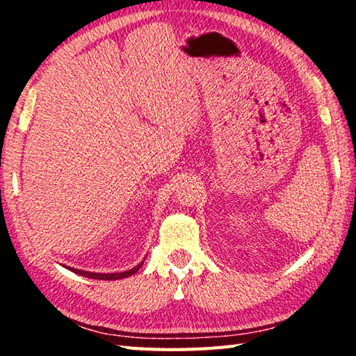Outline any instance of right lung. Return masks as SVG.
I'll list each match as a JSON object with an SVG mask.
<instances>
[{
	"label": "right lung",
	"instance_id": "obj_1",
	"mask_svg": "<svg viewBox=\"0 0 356 356\" xmlns=\"http://www.w3.org/2000/svg\"><path fill=\"white\" fill-rule=\"evenodd\" d=\"M143 264H138L136 267H134L131 270H125V272H119V273H94V272H84V270H76V268H70L67 267L70 272H74L76 275H81L84 278H92V280H104V281H114V280H122V278H127V276L135 275L138 270L143 267Z\"/></svg>",
	"mask_w": 356,
	"mask_h": 356
}]
</instances>
